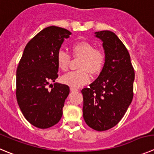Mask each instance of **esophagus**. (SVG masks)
Returning <instances> with one entry per match:
<instances>
[{"label":"esophagus","mask_w":154,"mask_h":154,"mask_svg":"<svg viewBox=\"0 0 154 154\" xmlns=\"http://www.w3.org/2000/svg\"><path fill=\"white\" fill-rule=\"evenodd\" d=\"M70 90L72 92H77L78 91V89L77 88H74V87H70Z\"/></svg>","instance_id":"1"}]
</instances>
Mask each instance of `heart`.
Returning <instances> with one entry per match:
<instances>
[{
  "label": "heart",
  "mask_w": 154,
  "mask_h": 154,
  "mask_svg": "<svg viewBox=\"0 0 154 154\" xmlns=\"http://www.w3.org/2000/svg\"><path fill=\"white\" fill-rule=\"evenodd\" d=\"M72 51L76 57H81L79 64L80 70L71 71L62 77L64 84L71 87H80L88 83L91 79L90 72L93 75L103 70L106 63V53L101 48H96L88 41H79L72 45ZM70 56L67 51L60 50L57 54V64L61 70H68Z\"/></svg>",
  "instance_id": "heart-1"
}]
</instances>
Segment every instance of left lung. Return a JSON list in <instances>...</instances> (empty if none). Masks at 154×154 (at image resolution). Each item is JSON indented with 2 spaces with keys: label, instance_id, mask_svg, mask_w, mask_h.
<instances>
[{
  "label": "left lung",
  "instance_id": "left-lung-1",
  "mask_svg": "<svg viewBox=\"0 0 154 154\" xmlns=\"http://www.w3.org/2000/svg\"><path fill=\"white\" fill-rule=\"evenodd\" d=\"M95 34L103 41L106 59L98 78L81 90L83 116L89 127L103 131L116 126L131 103L134 70L127 48L114 32Z\"/></svg>",
  "mask_w": 154,
  "mask_h": 154
}]
</instances>
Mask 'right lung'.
<instances>
[{
    "label": "right lung",
    "mask_w": 154,
    "mask_h": 154,
    "mask_svg": "<svg viewBox=\"0 0 154 154\" xmlns=\"http://www.w3.org/2000/svg\"><path fill=\"white\" fill-rule=\"evenodd\" d=\"M71 34L61 27H47L26 45L17 69L16 97L30 124L45 129L57 124L70 93L67 85L51 82L58 77L57 54L64 38ZM51 87L48 90V85Z\"/></svg>",
    "instance_id": "add662e5"
}]
</instances>
